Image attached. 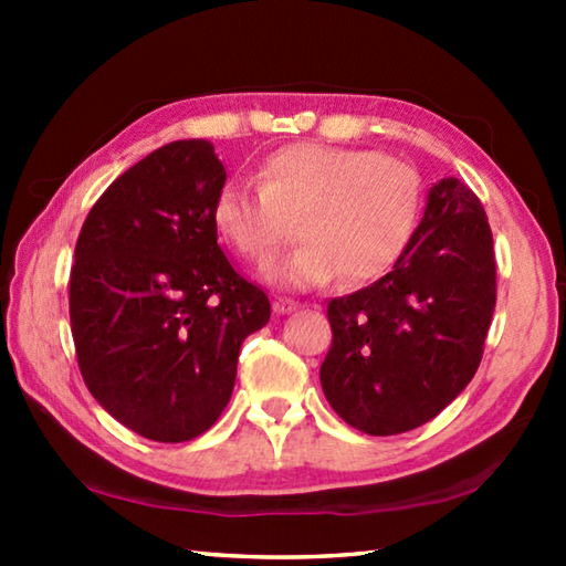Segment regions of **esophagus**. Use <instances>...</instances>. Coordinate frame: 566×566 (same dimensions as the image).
Segmentation results:
<instances>
[{
  "label": "esophagus",
  "mask_w": 566,
  "mask_h": 566,
  "mask_svg": "<svg viewBox=\"0 0 566 566\" xmlns=\"http://www.w3.org/2000/svg\"><path fill=\"white\" fill-rule=\"evenodd\" d=\"M272 306H274V312H276V314H290V312H294V310H296V306H300V302L290 300V296H274Z\"/></svg>",
  "instance_id": "1"
}]
</instances>
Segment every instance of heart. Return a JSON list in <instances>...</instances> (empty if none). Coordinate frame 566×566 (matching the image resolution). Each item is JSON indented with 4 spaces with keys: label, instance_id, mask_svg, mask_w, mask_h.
Segmentation results:
<instances>
[{
    "label": "heart",
    "instance_id": "b5f03b06",
    "mask_svg": "<svg viewBox=\"0 0 566 566\" xmlns=\"http://www.w3.org/2000/svg\"><path fill=\"white\" fill-rule=\"evenodd\" d=\"M256 189L227 181L212 205L217 234L254 266H270L292 239L304 244L274 270L294 290L377 280L405 254L417 229L421 181L415 167L371 149L296 142L266 155Z\"/></svg>",
    "mask_w": 566,
    "mask_h": 566
}]
</instances>
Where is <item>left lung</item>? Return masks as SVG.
Wrapping results in <instances>:
<instances>
[{
    "label": "left lung",
    "instance_id": "obj_1",
    "mask_svg": "<svg viewBox=\"0 0 566 566\" xmlns=\"http://www.w3.org/2000/svg\"><path fill=\"white\" fill-rule=\"evenodd\" d=\"M496 304L492 229L464 181L447 177L405 254L381 280L327 304L324 397L371 437L434 419L482 361Z\"/></svg>",
    "mask_w": 566,
    "mask_h": 566
}]
</instances>
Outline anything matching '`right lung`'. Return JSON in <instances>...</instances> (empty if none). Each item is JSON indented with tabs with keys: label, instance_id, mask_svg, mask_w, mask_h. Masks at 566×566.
<instances>
[{
	"label": "right lung",
	"instance_id": "add662e5",
	"mask_svg": "<svg viewBox=\"0 0 566 566\" xmlns=\"http://www.w3.org/2000/svg\"><path fill=\"white\" fill-rule=\"evenodd\" d=\"M227 171L205 139L171 142L94 202L74 247L70 322L92 397L151 442H189L232 397L242 342L272 306L217 244Z\"/></svg>",
	"mask_w": 566,
	"mask_h": 566
}]
</instances>
